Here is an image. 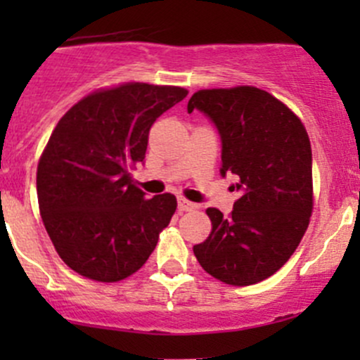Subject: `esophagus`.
I'll return each instance as SVG.
<instances>
[{"instance_id":"34e87169","label":"esophagus","mask_w":360,"mask_h":360,"mask_svg":"<svg viewBox=\"0 0 360 360\" xmlns=\"http://www.w3.org/2000/svg\"><path fill=\"white\" fill-rule=\"evenodd\" d=\"M197 203H193V202H190V200H186V198H177V209L181 210V212H190V210H195L197 209Z\"/></svg>"}]
</instances>
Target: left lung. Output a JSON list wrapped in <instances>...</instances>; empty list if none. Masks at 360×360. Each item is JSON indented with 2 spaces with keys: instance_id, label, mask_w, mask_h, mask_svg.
I'll return each mask as SVG.
<instances>
[{
  "instance_id": "left-lung-1",
  "label": "left lung",
  "mask_w": 360,
  "mask_h": 360,
  "mask_svg": "<svg viewBox=\"0 0 360 360\" xmlns=\"http://www.w3.org/2000/svg\"><path fill=\"white\" fill-rule=\"evenodd\" d=\"M198 110L221 139V176L240 193L228 217L207 209L212 231L193 252L203 270L230 285L274 275L296 250L311 216V148L303 123L256 86L198 90Z\"/></svg>"
}]
</instances>
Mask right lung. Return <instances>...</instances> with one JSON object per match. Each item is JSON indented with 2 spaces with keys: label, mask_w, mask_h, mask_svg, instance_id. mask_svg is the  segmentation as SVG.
<instances>
[{
  "label": "right lung",
  "mask_w": 360,
  "mask_h": 360,
  "mask_svg": "<svg viewBox=\"0 0 360 360\" xmlns=\"http://www.w3.org/2000/svg\"><path fill=\"white\" fill-rule=\"evenodd\" d=\"M186 96L127 83L90 94L57 123L38 163L39 212L59 256L83 277L118 282L157 248L176 197L146 198L130 169L144 162L151 125Z\"/></svg>",
  "instance_id": "right-lung-1"
}]
</instances>
